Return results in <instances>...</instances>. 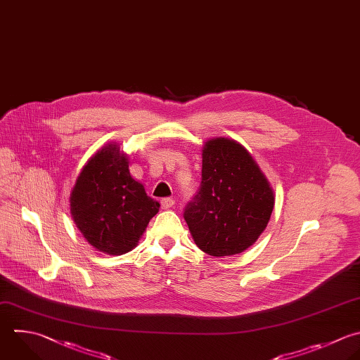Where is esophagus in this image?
Segmentation results:
<instances>
[{"instance_id":"esophagus-1","label":"esophagus","mask_w":360,"mask_h":360,"mask_svg":"<svg viewBox=\"0 0 360 360\" xmlns=\"http://www.w3.org/2000/svg\"><path fill=\"white\" fill-rule=\"evenodd\" d=\"M160 205H162V208L163 210H169V208H172L173 205H174V200L173 198H162L160 200Z\"/></svg>"}]
</instances>
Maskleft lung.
Wrapping results in <instances>:
<instances>
[{
    "label": "left lung",
    "mask_w": 360,
    "mask_h": 360,
    "mask_svg": "<svg viewBox=\"0 0 360 360\" xmlns=\"http://www.w3.org/2000/svg\"><path fill=\"white\" fill-rule=\"evenodd\" d=\"M273 207V190L243 146L225 138L205 142L201 184L183 214L202 252H243L264 231Z\"/></svg>",
    "instance_id": "1"
}]
</instances>
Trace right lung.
<instances>
[{
	"mask_svg": "<svg viewBox=\"0 0 360 360\" xmlns=\"http://www.w3.org/2000/svg\"><path fill=\"white\" fill-rule=\"evenodd\" d=\"M159 207L132 179L127 156L117 145H108L87 162L70 195L77 228L108 255L132 250Z\"/></svg>",
	"mask_w": 360,
	"mask_h": 360,
	"instance_id": "1",
	"label": "right lung"
}]
</instances>
